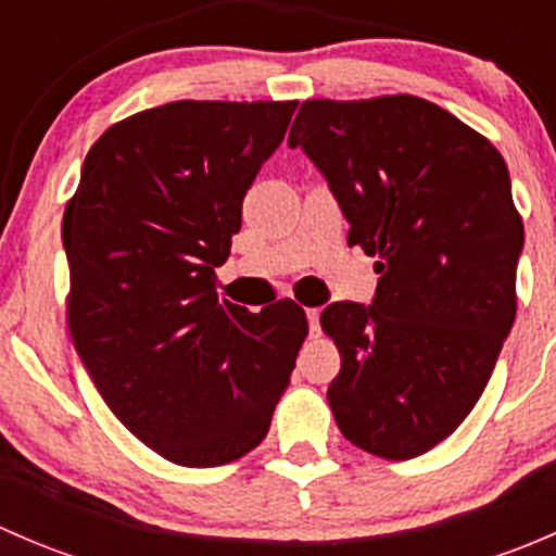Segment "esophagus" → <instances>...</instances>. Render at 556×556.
<instances>
[{
	"label": "esophagus",
	"mask_w": 556,
	"mask_h": 556,
	"mask_svg": "<svg viewBox=\"0 0 556 556\" xmlns=\"http://www.w3.org/2000/svg\"><path fill=\"white\" fill-rule=\"evenodd\" d=\"M306 319H309L312 336L319 333V309H306Z\"/></svg>",
	"instance_id": "1"
}]
</instances>
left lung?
Wrapping results in <instances>:
<instances>
[{
  "mask_svg": "<svg viewBox=\"0 0 556 556\" xmlns=\"http://www.w3.org/2000/svg\"><path fill=\"white\" fill-rule=\"evenodd\" d=\"M325 174L379 277L374 306L330 304L328 403L346 441L412 459L452 435L517 317L525 226L503 155L428 99H306L288 137Z\"/></svg>",
  "mask_w": 556,
  "mask_h": 556,
  "instance_id": "left-lung-1",
  "label": "left lung"
}]
</instances>
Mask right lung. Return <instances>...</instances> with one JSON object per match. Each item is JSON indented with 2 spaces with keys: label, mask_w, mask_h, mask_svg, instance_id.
Instances as JSON below:
<instances>
[{
  "label": "right lung",
  "mask_w": 556,
  "mask_h": 556,
  "mask_svg": "<svg viewBox=\"0 0 556 556\" xmlns=\"http://www.w3.org/2000/svg\"><path fill=\"white\" fill-rule=\"evenodd\" d=\"M299 102H169L112 123L66 201V325L110 412L161 457L215 468L255 450L309 333L282 299H217L215 266Z\"/></svg>",
  "instance_id": "right-lung-1"
}]
</instances>
